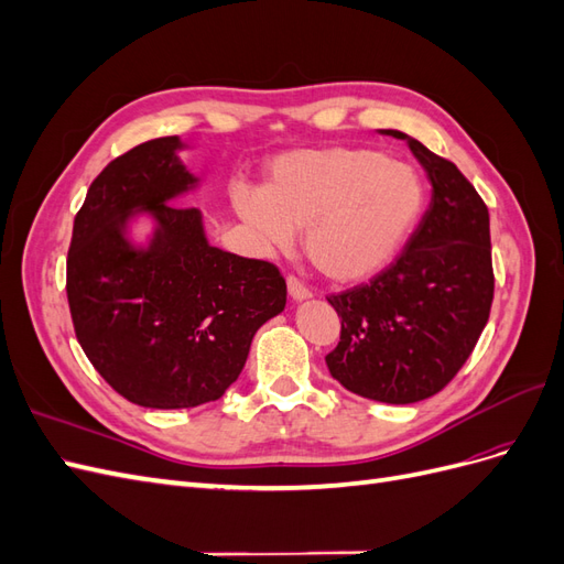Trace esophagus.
Segmentation results:
<instances>
[{"mask_svg": "<svg viewBox=\"0 0 564 564\" xmlns=\"http://www.w3.org/2000/svg\"><path fill=\"white\" fill-rule=\"evenodd\" d=\"M286 289H289V296H292L294 301L311 299V289L305 286L303 282H299L296 278H286Z\"/></svg>", "mask_w": 564, "mask_h": 564, "instance_id": "1", "label": "esophagus"}]
</instances>
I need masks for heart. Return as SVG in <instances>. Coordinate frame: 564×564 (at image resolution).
<instances>
[{
	"mask_svg": "<svg viewBox=\"0 0 564 564\" xmlns=\"http://www.w3.org/2000/svg\"><path fill=\"white\" fill-rule=\"evenodd\" d=\"M425 191L404 162L369 148L292 150L272 160L263 191L235 185L232 207L265 251L294 247L340 284L369 280L395 259Z\"/></svg>",
	"mask_w": 564,
	"mask_h": 564,
	"instance_id": "b5f03b06",
	"label": "heart"
}]
</instances>
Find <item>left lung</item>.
<instances>
[{
  "label": "left lung",
  "instance_id": "8db88e82",
  "mask_svg": "<svg viewBox=\"0 0 564 564\" xmlns=\"http://www.w3.org/2000/svg\"><path fill=\"white\" fill-rule=\"evenodd\" d=\"M431 181V207L395 263L327 301L340 340L327 355L350 392L388 404L435 395L470 357L494 299L489 212L456 164L395 129Z\"/></svg>",
  "mask_w": 564,
  "mask_h": 564
}]
</instances>
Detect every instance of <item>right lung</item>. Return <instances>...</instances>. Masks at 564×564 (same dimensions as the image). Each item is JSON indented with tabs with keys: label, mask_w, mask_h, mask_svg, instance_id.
Segmentation results:
<instances>
[{
	"label": "right lung",
	"mask_w": 564,
	"mask_h": 564,
	"mask_svg": "<svg viewBox=\"0 0 564 564\" xmlns=\"http://www.w3.org/2000/svg\"><path fill=\"white\" fill-rule=\"evenodd\" d=\"M164 135L112 160L75 216L67 303L89 362L122 398L150 409L218 400L237 381L259 327L284 311L268 261L212 247L202 212L174 207L199 178ZM153 220L145 243L130 224Z\"/></svg>",
	"instance_id": "right-lung-1"
}]
</instances>
